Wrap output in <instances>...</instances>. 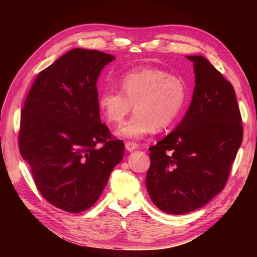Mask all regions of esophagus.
<instances>
[{
    "label": "esophagus",
    "mask_w": 257,
    "mask_h": 257,
    "mask_svg": "<svg viewBox=\"0 0 257 257\" xmlns=\"http://www.w3.org/2000/svg\"><path fill=\"white\" fill-rule=\"evenodd\" d=\"M125 148L127 151H133L138 148V145L136 143H132V142H126L125 143Z\"/></svg>",
    "instance_id": "1"
}]
</instances>
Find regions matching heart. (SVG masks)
Masks as SVG:
<instances>
[{
	"label": "heart",
	"mask_w": 257,
	"mask_h": 257,
	"mask_svg": "<svg viewBox=\"0 0 257 257\" xmlns=\"http://www.w3.org/2000/svg\"><path fill=\"white\" fill-rule=\"evenodd\" d=\"M120 90L99 93L97 105L107 122L121 123L134 105L135 113L115 131L122 138L139 139L173 124L188 99V87L164 69L144 68L124 74Z\"/></svg>",
	"instance_id": "1"
}]
</instances>
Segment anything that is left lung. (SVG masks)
Listing matches in <instances>:
<instances>
[{
    "label": "left lung",
    "instance_id": "left-lung-1",
    "mask_svg": "<svg viewBox=\"0 0 257 257\" xmlns=\"http://www.w3.org/2000/svg\"><path fill=\"white\" fill-rule=\"evenodd\" d=\"M186 59L195 73L192 102L172 133L149 148L146 177L153 204L169 214L194 211L224 189L243 137L231 83L203 56Z\"/></svg>",
    "mask_w": 257,
    "mask_h": 257
}]
</instances>
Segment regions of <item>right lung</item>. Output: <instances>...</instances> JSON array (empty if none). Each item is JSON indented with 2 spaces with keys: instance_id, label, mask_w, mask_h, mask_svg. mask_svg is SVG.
<instances>
[{
  "instance_id": "1",
  "label": "right lung",
  "mask_w": 257,
  "mask_h": 257,
  "mask_svg": "<svg viewBox=\"0 0 257 257\" xmlns=\"http://www.w3.org/2000/svg\"><path fill=\"white\" fill-rule=\"evenodd\" d=\"M114 59L72 49L38 74L22 108L21 157L44 198L67 212L94 205L123 159L124 144L111 138L97 105L98 76Z\"/></svg>"
}]
</instances>
